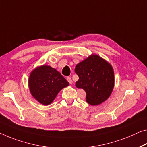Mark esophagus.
<instances>
[{"label":"esophagus","instance_id":"obj_1","mask_svg":"<svg viewBox=\"0 0 147 147\" xmlns=\"http://www.w3.org/2000/svg\"><path fill=\"white\" fill-rule=\"evenodd\" d=\"M67 81H68L69 83H70V84H71L72 82H73V81H72L71 78H70V77H67Z\"/></svg>","mask_w":147,"mask_h":147}]
</instances>
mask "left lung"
I'll list each match as a JSON object with an SVG mask.
<instances>
[{"mask_svg":"<svg viewBox=\"0 0 147 147\" xmlns=\"http://www.w3.org/2000/svg\"><path fill=\"white\" fill-rule=\"evenodd\" d=\"M79 76L76 86L86 92V101L91 105L105 102L114 86V73L110 64L100 56L92 55L76 65Z\"/></svg>","mask_w":147,"mask_h":147,"instance_id":"8db88e82","label":"left lung"}]
</instances>
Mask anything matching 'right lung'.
I'll return each mask as SVG.
<instances>
[{"instance_id":"right-lung-1","label":"right lung","mask_w":147,"mask_h":147,"mask_svg":"<svg viewBox=\"0 0 147 147\" xmlns=\"http://www.w3.org/2000/svg\"><path fill=\"white\" fill-rule=\"evenodd\" d=\"M68 85L69 83L60 72L49 66L36 67L29 78L31 94L43 105L53 102L60 91Z\"/></svg>"}]
</instances>
